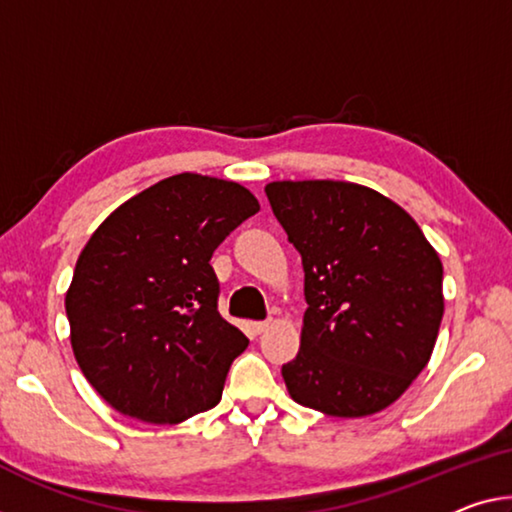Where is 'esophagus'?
<instances>
[{"label": "esophagus", "instance_id": "esophagus-1", "mask_svg": "<svg viewBox=\"0 0 512 512\" xmlns=\"http://www.w3.org/2000/svg\"><path fill=\"white\" fill-rule=\"evenodd\" d=\"M270 325H272L270 320H258V322H254V332L263 334V332H267V329H270Z\"/></svg>", "mask_w": 512, "mask_h": 512}]
</instances>
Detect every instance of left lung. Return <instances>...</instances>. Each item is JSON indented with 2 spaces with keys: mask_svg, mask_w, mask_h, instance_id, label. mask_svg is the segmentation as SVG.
<instances>
[{
  "mask_svg": "<svg viewBox=\"0 0 512 512\" xmlns=\"http://www.w3.org/2000/svg\"><path fill=\"white\" fill-rule=\"evenodd\" d=\"M302 256L300 352L281 366L293 400L368 416L426 368L444 316V267L419 224L387 196L341 180L265 187Z\"/></svg>",
  "mask_w": 512,
  "mask_h": 512,
  "instance_id": "8db88e82",
  "label": "left lung"
}]
</instances>
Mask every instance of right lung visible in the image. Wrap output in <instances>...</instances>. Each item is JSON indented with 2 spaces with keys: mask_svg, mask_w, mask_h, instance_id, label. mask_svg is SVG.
<instances>
[{
  "mask_svg": "<svg viewBox=\"0 0 512 512\" xmlns=\"http://www.w3.org/2000/svg\"><path fill=\"white\" fill-rule=\"evenodd\" d=\"M258 210L238 183L178 174L125 201L86 242L66 293L70 343L116 412L180 423L219 403L249 338L219 316L210 258Z\"/></svg>",
  "mask_w": 512,
  "mask_h": 512,
  "instance_id": "obj_1",
  "label": "right lung"
}]
</instances>
